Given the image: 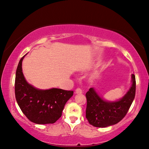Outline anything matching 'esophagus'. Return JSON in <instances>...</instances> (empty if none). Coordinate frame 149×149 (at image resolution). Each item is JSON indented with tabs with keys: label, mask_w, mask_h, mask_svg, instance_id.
Segmentation results:
<instances>
[{
	"label": "esophagus",
	"mask_w": 149,
	"mask_h": 149,
	"mask_svg": "<svg viewBox=\"0 0 149 149\" xmlns=\"http://www.w3.org/2000/svg\"><path fill=\"white\" fill-rule=\"evenodd\" d=\"M75 93H76V94H82V91L81 89L77 88L76 91H75Z\"/></svg>",
	"instance_id": "obj_1"
}]
</instances>
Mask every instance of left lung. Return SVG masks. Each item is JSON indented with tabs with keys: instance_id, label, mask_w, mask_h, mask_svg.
I'll use <instances>...</instances> for the list:
<instances>
[{
	"instance_id": "obj_1",
	"label": "left lung",
	"mask_w": 149,
	"mask_h": 149,
	"mask_svg": "<svg viewBox=\"0 0 149 149\" xmlns=\"http://www.w3.org/2000/svg\"><path fill=\"white\" fill-rule=\"evenodd\" d=\"M135 76L131 74V85L121 98L114 101L105 100L94 88L86 92V118L91 125L106 127L119 122L127 113L135 96Z\"/></svg>"
}]
</instances>
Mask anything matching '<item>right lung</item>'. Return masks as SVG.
<instances>
[{"instance_id":"add662e5","label":"right lung","mask_w":149,"mask_h":149,"mask_svg":"<svg viewBox=\"0 0 149 149\" xmlns=\"http://www.w3.org/2000/svg\"><path fill=\"white\" fill-rule=\"evenodd\" d=\"M27 55V54H26ZM19 60L16 72L15 96L19 108L29 120L36 124L54 123L62 115L67 102L73 91L52 88L39 89L29 84L22 72V61Z\"/></svg>"}]
</instances>
